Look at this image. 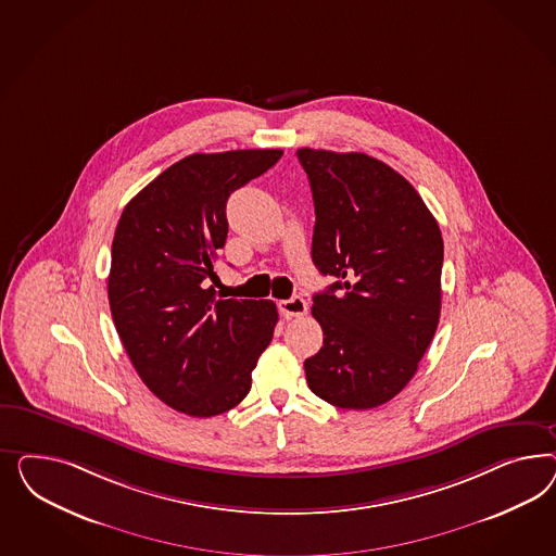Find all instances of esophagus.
<instances>
[{
	"instance_id": "1",
	"label": "esophagus",
	"mask_w": 556,
	"mask_h": 556,
	"mask_svg": "<svg viewBox=\"0 0 556 556\" xmlns=\"http://www.w3.org/2000/svg\"><path fill=\"white\" fill-rule=\"evenodd\" d=\"M279 312L286 320H293V318H303L307 314V302L303 298H291V300H283L279 302Z\"/></svg>"
}]
</instances>
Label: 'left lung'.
Instances as JSON below:
<instances>
[{"mask_svg":"<svg viewBox=\"0 0 556 556\" xmlns=\"http://www.w3.org/2000/svg\"><path fill=\"white\" fill-rule=\"evenodd\" d=\"M316 226L312 261L337 281L314 295L324 346L303 363L328 404L370 409L418 370L440 320L444 244L432 212L397 170L365 152L298 149Z\"/></svg>","mask_w":556,"mask_h":556,"instance_id":"obj_1","label":"left lung"}]
</instances>
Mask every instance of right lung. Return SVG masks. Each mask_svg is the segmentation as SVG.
Returning <instances> with one entry per match:
<instances>
[{
    "label": "right lung",
    "instance_id": "add662e5",
    "mask_svg": "<svg viewBox=\"0 0 556 556\" xmlns=\"http://www.w3.org/2000/svg\"><path fill=\"white\" fill-rule=\"evenodd\" d=\"M281 154H189L136 193L116 226L108 277L116 330L142 383L187 416H218L247 397L279 320L270 300L216 289L214 253L226 244L230 193Z\"/></svg>",
    "mask_w": 556,
    "mask_h": 556
}]
</instances>
